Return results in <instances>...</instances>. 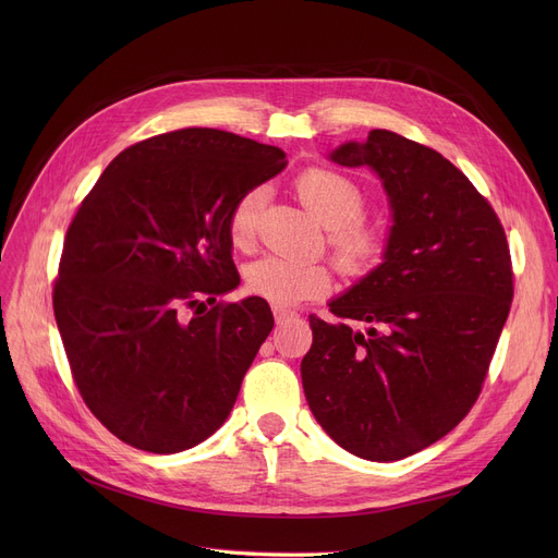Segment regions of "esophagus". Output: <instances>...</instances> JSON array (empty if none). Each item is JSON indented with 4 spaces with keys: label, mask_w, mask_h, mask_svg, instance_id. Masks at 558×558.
I'll return each mask as SVG.
<instances>
[{
    "label": "esophagus",
    "mask_w": 558,
    "mask_h": 558,
    "mask_svg": "<svg viewBox=\"0 0 558 558\" xmlns=\"http://www.w3.org/2000/svg\"><path fill=\"white\" fill-rule=\"evenodd\" d=\"M274 318H276L278 326H282V324H291V320H299L301 316L296 312L284 310V307H274Z\"/></svg>",
    "instance_id": "1"
}]
</instances>
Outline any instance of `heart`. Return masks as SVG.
<instances>
[{"label": "heart", "mask_w": 558, "mask_h": 558, "mask_svg": "<svg viewBox=\"0 0 558 558\" xmlns=\"http://www.w3.org/2000/svg\"><path fill=\"white\" fill-rule=\"evenodd\" d=\"M296 192L307 208L330 226L328 240L345 271L364 274L375 267L387 251V230L360 217L366 196L353 179L330 167H310L296 179ZM264 203V187H253L234 201L228 215V240L234 248L253 244ZM244 282L253 296L276 307H289L326 296L332 287V274L320 262L264 255L248 264Z\"/></svg>", "instance_id": "obj_1"}]
</instances>
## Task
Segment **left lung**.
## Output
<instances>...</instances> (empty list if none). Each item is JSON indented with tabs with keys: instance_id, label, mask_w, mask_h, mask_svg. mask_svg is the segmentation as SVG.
<instances>
[{
	"instance_id": "obj_1",
	"label": "left lung",
	"mask_w": 558,
	"mask_h": 558,
	"mask_svg": "<svg viewBox=\"0 0 558 558\" xmlns=\"http://www.w3.org/2000/svg\"><path fill=\"white\" fill-rule=\"evenodd\" d=\"M330 160L379 175L393 226L385 262L330 303L339 320L310 316L303 389L343 450L398 461L454 429L482 393L513 299L507 234L425 144L375 129Z\"/></svg>"
}]
</instances>
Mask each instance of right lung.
I'll return each instance as SVG.
<instances>
[{
	"label": "right lung",
	"mask_w": 558,
	"mask_h": 558,
	"mask_svg": "<svg viewBox=\"0 0 558 558\" xmlns=\"http://www.w3.org/2000/svg\"><path fill=\"white\" fill-rule=\"evenodd\" d=\"M284 165L278 146L181 129L129 146L83 198L53 314L83 402L120 441L173 454L228 418L274 330L267 301H217L240 284L228 215Z\"/></svg>",
	"instance_id": "obj_1"
}]
</instances>
